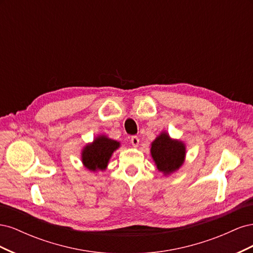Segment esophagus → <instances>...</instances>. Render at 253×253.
<instances>
[{"label":"esophagus","mask_w":253,"mask_h":253,"mask_svg":"<svg viewBox=\"0 0 253 253\" xmlns=\"http://www.w3.org/2000/svg\"><path fill=\"white\" fill-rule=\"evenodd\" d=\"M131 143H132V145L133 147H138V144H139V138L137 136H132L131 137Z\"/></svg>","instance_id":"esophagus-1"}]
</instances>
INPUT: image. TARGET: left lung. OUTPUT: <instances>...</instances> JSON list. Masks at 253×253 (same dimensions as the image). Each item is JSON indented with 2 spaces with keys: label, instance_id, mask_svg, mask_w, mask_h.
<instances>
[{
  "label": "left lung",
  "instance_id": "1",
  "mask_svg": "<svg viewBox=\"0 0 253 253\" xmlns=\"http://www.w3.org/2000/svg\"><path fill=\"white\" fill-rule=\"evenodd\" d=\"M151 156L159 172L166 176L170 175L185 163L186 144L178 139H172L167 132H162L151 143Z\"/></svg>",
  "mask_w": 253,
  "mask_h": 253
}]
</instances>
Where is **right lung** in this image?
Here are the masks:
<instances>
[{
  "instance_id": "right-lung-1",
  "label": "right lung",
  "mask_w": 253,
  "mask_h": 253,
  "mask_svg": "<svg viewBox=\"0 0 253 253\" xmlns=\"http://www.w3.org/2000/svg\"><path fill=\"white\" fill-rule=\"evenodd\" d=\"M120 147V142L109 138L105 135H99L83 147L81 160L83 166L90 172L104 171L108 168L113 153Z\"/></svg>"
}]
</instances>
